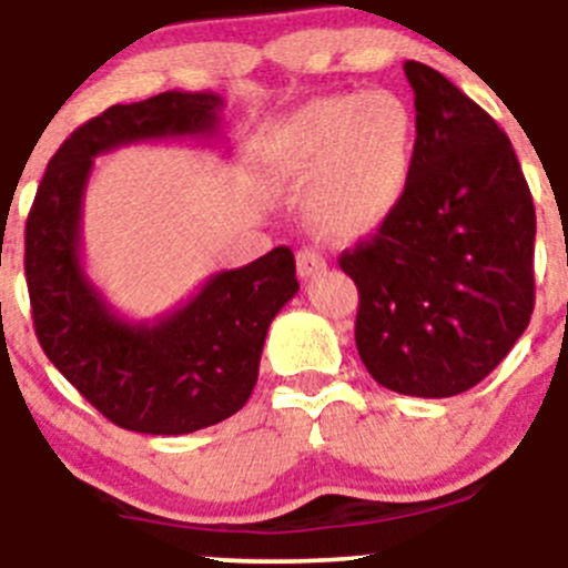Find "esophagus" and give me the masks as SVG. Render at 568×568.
I'll use <instances>...</instances> for the list:
<instances>
[{"mask_svg":"<svg viewBox=\"0 0 568 568\" xmlns=\"http://www.w3.org/2000/svg\"><path fill=\"white\" fill-rule=\"evenodd\" d=\"M326 268V261L318 255L316 250H300L296 252V272H300L302 280L316 277Z\"/></svg>","mask_w":568,"mask_h":568,"instance_id":"1","label":"esophagus"}]
</instances>
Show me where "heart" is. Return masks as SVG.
<instances>
[{"mask_svg": "<svg viewBox=\"0 0 568 568\" xmlns=\"http://www.w3.org/2000/svg\"><path fill=\"white\" fill-rule=\"evenodd\" d=\"M417 123L393 90L332 93L272 125L266 170L294 194H307L313 231L352 242L395 214L415 170Z\"/></svg>", "mask_w": 568, "mask_h": 568, "instance_id": "b5f03b06", "label": "heart"}]
</instances>
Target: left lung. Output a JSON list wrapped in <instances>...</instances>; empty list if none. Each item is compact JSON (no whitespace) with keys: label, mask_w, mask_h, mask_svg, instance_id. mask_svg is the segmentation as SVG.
Masks as SVG:
<instances>
[{"label":"left lung","mask_w":568,"mask_h":568,"mask_svg":"<svg viewBox=\"0 0 568 568\" xmlns=\"http://www.w3.org/2000/svg\"><path fill=\"white\" fill-rule=\"evenodd\" d=\"M404 73L417 109L409 189L341 268L359 291L368 374L400 395L450 398L528 329L536 211L506 131L434 68L409 60Z\"/></svg>","instance_id":"1"}]
</instances>
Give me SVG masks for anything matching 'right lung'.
<instances>
[{"mask_svg":"<svg viewBox=\"0 0 568 568\" xmlns=\"http://www.w3.org/2000/svg\"><path fill=\"white\" fill-rule=\"evenodd\" d=\"M225 101L159 93L114 104L51 156L27 216L24 272L45 357L106 420L140 434H189L236 415L257 382L268 324L300 291L294 252L274 247L211 274L156 321H129L82 266V205L93 159L145 140H211Z\"/></svg>","mask_w":568,"mask_h":568,"instance_id":"obj_1","label":"right lung"}]
</instances>
